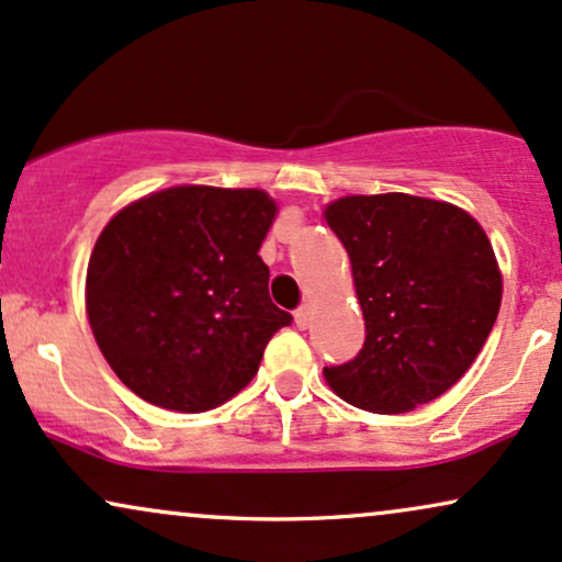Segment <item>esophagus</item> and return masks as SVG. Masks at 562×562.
<instances>
[{"instance_id": "esophagus-1", "label": "esophagus", "mask_w": 562, "mask_h": 562, "mask_svg": "<svg viewBox=\"0 0 562 562\" xmlns=\"http://www.w3.org/2000/svg\"><path fill=\"white\" fill-rule=\"evenodd\" d=\"M311 316H314V308H311L308 303H303V306L295 311V327L306 329L308 324H311Z\"/></svg>"}]
</instances>
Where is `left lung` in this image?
<instances>
[{"mask_svg":"<svg viewBox=\"0 0 562 562\" xmlns=\"http://www.w3.org/2000/svg\"><path fill=\"white\" fill-rule=\"evenodd\" d=\"M324 220L346 246L367 340L324 369L337 397L371 414H408L448 392L484 348L503 272L484 227L448 201L342 195Z\"/></svg>","mask_w":562,"mask_h":562,"instance_id":"8db88e82","label":"left lung"}]
</instances>
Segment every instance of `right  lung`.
I'll list each match as a JSON object with an SVG mask.
<instances>
[{
  "mask_svg": "<svg viewBox=\"0 0 562 562\" xmlns=\"http://www.w3.org/2000/svg\"><path fill=\"white\" fill-rule=\"evenodd\" d=\"M277 201L259 188L172 186L120 209L88 259L101 356L146 403L201 414L254 380L293 316L269 299L259 248Z\"/></svg>",
  "mask_w": 562,
  "mask_h": 562,
  "instance_id": "right-lung-1",
  "label": "right lung"
}]
</instances>
